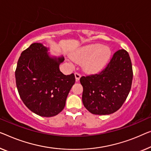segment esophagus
<instances>
[{
  "mask_svg": "<svg viewBox=\"0 0 151 151\" xmlns=\"http://www.w3.org/2000/svg\"><path fill=\"white\" fill-rule=\"evenodd\" d=\"M75 76L76 81L78 82V81H79L80 78H81V75H80L79 73H75Z\"/></svg>",
  "mask_w": 151,
  "mask_h": 151,
  "instance_id": "esophagus-1",
  "label": "esophagus"
}]
</instances>
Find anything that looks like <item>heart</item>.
I'll use <instances>...</instances> for the list:
<instances>
[{"instance_id": "b5f03b06", "label": "heart", "mask_w": 151, "mask_h": 151, "mask_svg": "<svg viewBox=\"0 0 151 151\" xmlns=\"http://www.w3.org/2000/svg\"><path fill=\"white\" fill-rule=\"evenodd\" d=\"M111 51L109 47L91 44L74 51L72 58L78 62H83V68L87 73H97L109 62Z\"/></svg>"}]
</instances>
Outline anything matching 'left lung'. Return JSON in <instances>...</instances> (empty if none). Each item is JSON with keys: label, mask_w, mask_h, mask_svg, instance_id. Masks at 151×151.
Instances as JSON below:
<instances>
[{"label": "left lung", "mask_w": 151, "mask_h": 151, "mask_svg": "<svg viewBox=\"0 0 151 151\" xmlns=\"http://www.w3.org/2000/svg\"><path fill=\"white\" fill-rule=\"evenodd\" d=\"M133 79L129 53L120 49L99 74L80 78L83 87L82 101L91 113L110 114L120 109L127 98Z\"/></svg>", "instance_id": "1"}]
</instances>
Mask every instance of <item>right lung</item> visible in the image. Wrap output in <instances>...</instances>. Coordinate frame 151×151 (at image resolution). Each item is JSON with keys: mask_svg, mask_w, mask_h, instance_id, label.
I'll list each match as a JSON object with an SVG mask.
<instances>
[{"mask_svg": "<svg viewBox=\"0 0 151 151\" xmlns=\"http://www.w3.org/2000/svg\"><path fill=\"white\" fill-rule=\"evenodd\" d=\"M41 43H32L22 51L15 70L18 93L28 109L41 116L57 115L66 104L75 83L74 74L64 75L60 64L64 58L50 56Z\"/></svg>", "mask_w": 151, "mask_h": 151, "instance_id": "1", "label": "right lung"}]
</instances>
